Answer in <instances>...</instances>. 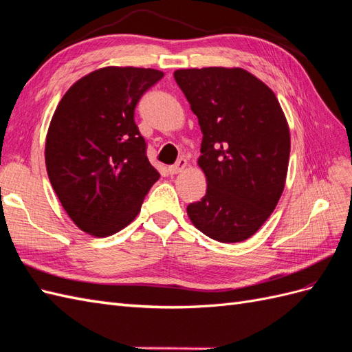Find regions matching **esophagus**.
Returning <instances> with one entry per match:
<instances>
[{
	"instance_id": "esophagus-1",
	"label": "esophagus",
	"mask_w": 352,
	"mask_h": 352,
	"mask_svg": "<svg viewBox=\"0 0 352 352\" xmlns=\"http://www.w3.org/2000/svg\"><path fill=\"white\" fill-rule=\"evenodd\" d=\"M186 166H187V160H186V159H179L175 165H170V166L168 168V170H169L170 175H174V174L182 173V170H183Z\"/></svg>"
}]
</instances>
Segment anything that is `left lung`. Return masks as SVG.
Instances as JSON below:
<instances>
[{
	"instance_id": "obj_1",
	"label": "left lung",
	"mask_w": 352,
	"mask_h": 352,
	"mask_svg": "<svg viewBox=\"0 0 352 352\" xmlns=\"http://www.w3.org/2000/svg\"><path fill=\"white\" fill-rule=\"evenodd\" d=\"M204 133L206 195L187 214L204 235L241 242L262 228L284 190L290 131L275 94L242 68L178 69Z\"/></svg>"
}]
</instances>
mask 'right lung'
Listing matches in <instances>:
<instances>
[{"instance_id": "obj_1", "label": "right lung", "mask_w": 352, "mask_h": 352, "mask_svg": "<svg viewBox=\"0 0 352 352\" xmlns=\"http://www.w3.org/2000/svg\"><path fill=\"white\" fill-rule=\"evenodd\" d=\"M162 77L151 68H101L71 86L53 114L49 179L71 220L90 235L110 236L128 226L159 179L133 116Z\"/></svg>"}]
</instances>
